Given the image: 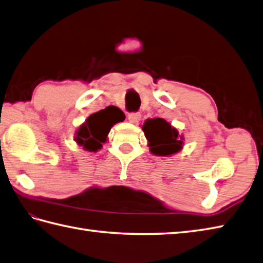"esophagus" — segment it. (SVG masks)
Instances as JSON below:
<instances>
[{
    "label": "esophagus",
    "mask_w": 263,
    "mask_h": 263,
    "mask_svg": "<svg viewBox=\"0 0 263 263\" xmlns=\"http://www.w3.org/2000/svg\"><path fill=\"white\" fill-rule=\"evenodd\" d=\"M127 119L131 123H138L141 119L140 113H130L127 115Z\"/></svg>",
    "instance_id": "obj_1"
}]
</instances>
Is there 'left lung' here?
Instances as JSON below:
<instances>
[{
  "instance_id": "obj_1",
  "label": "left lung",
  "mask_w": 263,
  "mask_h": 263,
  "mask_svg": "<svg viewBox=\"0 0 263 263\" xmlns=\"http://www.w3.org/2000/svg\"><path fill=\"white\" fill-rule=\"evenodd\" d=\"M150 147V153L156 156H171L183 148V137L164 119H148L142 125Z\"/></svg>"
}]
</instances>
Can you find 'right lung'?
Returning <instances> with one entry per match:
<instances>
[{"mask_svg": "<svg viewBox=\"0 0 263 263\" xmlns=\"http://www.w3.org/2000/svg\"><path fill=\"white\" fill-rule=\"evenodd\" d=\"M125 119L122 110L115 106H108L93 113L78 128L74 141L87 152L96 153L107 141L110 127Z\"/></svg>", "mask_w": 263, "mask_h": 263, "instance_id": "add662e5", "label": "right lung"}]
</instances>
